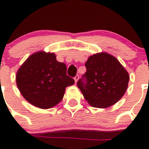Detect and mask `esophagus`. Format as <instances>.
Masks as SVG:
<instances>
[{"label": "esophagus", "mask_w": 149, "mask_h": 149, "mask_svg": "<svg viewBox=\"0 0 149 149\" xmlns=\"http://www.w3.org/2000/svg\"><path fill=\"white\" fill-rule=\"evenodd\" d=\"M79 75H76V76L74 77V80H75V83H77L78 80H79Z\"/></svg>", "instance_id": "34e87169"}]
</instances>
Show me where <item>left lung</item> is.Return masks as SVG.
<instances>
[{"label": "left lung", "mask_w": 149, "mask_h": 149, "mask_svg": "<svg viewBox=\"0 0 149 149\" xmlns=\"http://www.w3.org/2000/svg\"><path fill=\"white\" fill-rule=\"evenodd\" d=\"M85 67L86 73L77 86L91 106L108 108L123 97L129 75L114 56L104 52L96 53L88 58Z\"/></svg>", "instance_id": "left-lung-1"}]
</instances>
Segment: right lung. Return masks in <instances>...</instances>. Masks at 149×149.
<instances>
[{
  "mask_svg": "<svg viewBox=\"0 0 149 149\" xmlns=\"http://www.w3.org/2000/svg\"><path fill=\"white\" fill-rule=\"evenodd\" d=\"M75 83L67 76L65 63L53 53L39 51L29 56L16 73V84L25 100L34 106L48 109L64 97L65 88Z\"/></svg>",
  "mask_w": 149,
  "mask_h": 149,
  "instance_id": "1",
  "label": "right lung"
}]
</instances>
